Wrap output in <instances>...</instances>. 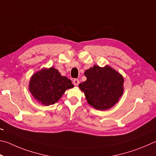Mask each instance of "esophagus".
I'll list each match as a JSON object with an SVG mask.
<instances>
[{"label": "esophagus", "mask_w": 156, "mask_h": 156, "mask_svg": "<svg viewBox=\"0 0 156 156\" xmlns=\"http://www.w3.org/2000/svg\"><path fill=\"white\" fill-rule=\"evenodd\" d=\"M79 83H80V80H77V79H75V80H73V84L75 86H78Z\"/></svg>", "instance_id": "1"}]
</instances>
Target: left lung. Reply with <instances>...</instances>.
Here are the masks:
<instances>
[{
    "instance_id": "8db88e82",
    "label": "left lung",
    "mask_w": 156,
    "mask_h": 156,
    "mask_svg": "<svg viewBox=\"0 0 156 156\" xmlns=\"http://www.w3.org/2000/svg\"><path fill=\"white\" fill-rule=\"evenodd\" d=\"M87 80L79 87L87 101L97 110H105L118 102L123 93L124 79L109 66L94 65L84 73Z\"/></svg>"
}]
</instances>
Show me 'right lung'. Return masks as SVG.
Listing matches in <instances>:
<instances>
[{"mask_svg":"<svg viewBox=\"0 0 156 156\" xmlns=\"http://www.w3.org/2000/svg\"><path fill=\"white\" fill-rule=\"evenodd\" d=\"M29 86L33 97L44 105L55 103L67 89L74 87L71 80L62 76L53 67L43 68L34 73Z\"/></svg>","mask_w":156,"mask_h":156,"instance_id":"obj_1","label":"right lung"}]
</instances>
